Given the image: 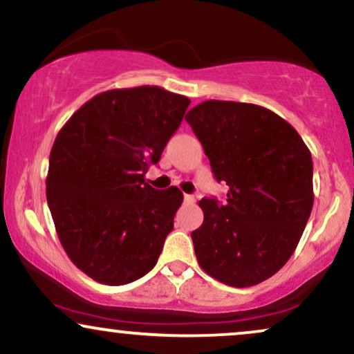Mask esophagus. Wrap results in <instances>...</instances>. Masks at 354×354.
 <instances>
[{
  "instance_id": "obj_1",
  "label": "esophagus",
  "mask_w": 354,
  "mask_h": 354,
  "mask_svg": "<svg viewBox=\"0 0 354 354\" xmlns=\"http://www.w3.org/2000/svg\"><path fill=\"white\" fill-rule=\"evenodd\" d=\"M185 201H186V203H194L196 198L192 194H185Z\"/></svg>"
}]
</instances>
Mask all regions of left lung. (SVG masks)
<instances>
[{
  "instance_id": "obj_1",
  "label": "left lung",
  "mask_w": 354,
  "mask_h": 354,
  "mask_svg": "<svg viewBox=\"0 0 354 354\" xmlns=\"http://www.w3.org/2000/svg\"><path fill=\"white\" fill-rule=\"evenodd\" d=\"M227 199H201L191 234L199 266L232 288L271 277L296 250L314 205L312 156L296 129L263 106L209 100L186 114Z\"/></svg>"
}]
</instances>
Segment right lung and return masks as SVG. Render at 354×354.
Instances as JSON below:
<instances>
[{"instance_id":"1","label":"right lung","mask_w":354,"mask_h":354,"mask_svg":"<svg viewBox=\"0 0 354 354\" xmlns=\"http://www.w3.org/2000/svg\"><path fill=\"white\" fill-rule=\"evenodd\" d=\"M189 102L160 86L109 89L58 132L46 180L48 209L71 263L97 283H132L158 261L183 192L155 189L145 173Z\"/></svg>"}]
</instances>
